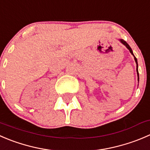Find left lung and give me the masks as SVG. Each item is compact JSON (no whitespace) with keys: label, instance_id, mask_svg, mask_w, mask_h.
<instances>
[{"label":"left lung","instance_id":"1","mask_svg":"<svg viewBox=\"0 0 150 150\" xmlns=\"http://www.w3.org/2000/svg\"><path fill=\"white\" fill-rule=\"evenodd\" d=\"M120 42H122V44H123V45H125V47H127V49H128V50H130V53H131V54H132V55H133V56H134V55H133V50H132L131 47H130V46H129V45H128V44H127V42H125V41H124V40H120ZM134 59H135V62H136V64H137V66H136V67H137V68H136V71H137V74H138V76H139V72H138V62H137V59H136V57H135V56H134Z\"/></svg>","mask_w":150,"mask_h":150}]
</instances>
